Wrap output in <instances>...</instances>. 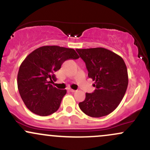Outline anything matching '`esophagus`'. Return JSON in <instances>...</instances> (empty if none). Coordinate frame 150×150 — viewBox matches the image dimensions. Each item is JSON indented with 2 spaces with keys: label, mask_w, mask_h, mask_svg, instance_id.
Here are the masks:
<instances>
[{
  "label": "esophagus",
  "mask_w": 150,
  "mask_h": 150,
  "mask_svg": "<svg viewBox=\"0 0 150 150\" xmlns=\"http://www.w3.org/2000/svg\"><path fill=\"white\" fill-rule=\"evenodd\" d=\"M69 91L71 92V93H75V90H72V89H69Z\"/></svg>",
  "instance_id": "esophagus-1"
}]
</instances>
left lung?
<instances>
[{"mask_svg": "<svg viewBox=\"0 0 150 150\" xmlns=\"http://www.w3.org/2000/svg\"><path fill=\"white\" fill-rule=\"evenodd\" d=\"M85 62L88 77L95 81L96 89L86 93L79 103L80 110L92 117L109 115L117 108L128 85L127 69L123 59L104 47L76 49Z\"/></svg>", "mask_w": 150, "mask_h": 150, "instance_id": "1", "label": "left lung"}]
</instances>
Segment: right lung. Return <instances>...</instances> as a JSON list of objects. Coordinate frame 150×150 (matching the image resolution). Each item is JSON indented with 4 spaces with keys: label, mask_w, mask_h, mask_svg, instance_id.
I'll return each instance as SVG.
<instances>
[{
    "label": "right lung",
    "mask_w": 150,
    "mask_h": 150,
    "mask_svg": "<svg viewBox=\"0 0 150 150\" xmlns=\"http://www.w3.org/2000/svg\"><path fill=\"white\" fill-rule=\"evenodd\" d=\"M74 49L57 45L38 47L21 63L18 73V88L24 104L32 112L47 116L60 108L66 90L51 85L56 80L54 72L69 59H78Z\"/></svg>",
    "instance_id": "add662e5"
}]
</instances>
